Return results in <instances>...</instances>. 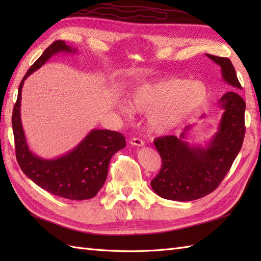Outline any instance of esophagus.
<instances>
[{"mask_svg": "<svg viewBox=\"0 0 261 261\" xmlns=\"http://www.w3.org/2000/svg\"><path fill=\"white\" fill-rule=\"evenodd\" d=\"M129 143L132 146H136V147H142L143 145H145V142H143L141 139H139V138H131V139L129 140Z\"/></svg>", "mask_w": 261, "mask_h": 261, "instance_id": "esophagus-1", "label": "esophagus"}]
</instances>
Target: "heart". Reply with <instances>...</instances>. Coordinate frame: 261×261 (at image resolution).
I'll return each instance as SVG.
<instances>
[{"mask_svg":"<svg viewBox=\"0 0 261 261\" xmlns=\"http://www.w3.org/2000/svg\"><path fill=\"white\" fill-rule=\"evenodd\" d=\"M208 88L202 81L166 79L143 83L129 95V104L120 103L122 112L148 113L147 125L153 134L178 129L206 102Z\"/></svg>","mask_w":261,"mask_h":261,"instance_id":"heart-1","label":"heart"}]
</instances>
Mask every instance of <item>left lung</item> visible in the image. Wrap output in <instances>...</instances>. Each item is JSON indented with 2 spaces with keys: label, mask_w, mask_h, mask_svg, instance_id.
<instances>
[{
  "label": "left lung",
  "mask_w": 261,
  "mask_h": 261,
  "mask_svg": "<svg viewBox=\"0 0 261 261\" xmlns=\"http://www.w3.org/2000/svg\"><path fill=\"white\" fill-rule=\"evenodd\" d=\"M206 56L220 66L224 83L242 90L229 58ZM218 104L223 113L218 130L205 146L191 145L186 140L195 124L186 126L179 138L167 136L153 141L163 166L151 180V187L160 197L177 202L198 199L212 193L228 174L245 138L246 102L238 93L228 92Z\"/></svg>",
  "instance_id": "obj_1"
}]
</instances>
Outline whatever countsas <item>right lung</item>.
Masks as SVG:
<instances>
[{"label":"right lung","instance_id":"right-lung-1","mask_svg":"<svg viewBox=\"0 0 261 261\" xmlns=\"http://www.w3.org/2000/svg\"><path fill=\"white\" fill-rule=\"evenodd\" d=\"M59 53L76 54L77 49L62 40L53 42L20 83L12 113L15 154L22 171L42 190L63 198L83 201L94 197L101 190L107 180L110 160L125 147V138L116 131L93 129L71 150L59 157L47 159L31 151L21 121L22 87L28 77Z\"/></svg>","mask_w":261,"mask_h":261}]
</instances>
